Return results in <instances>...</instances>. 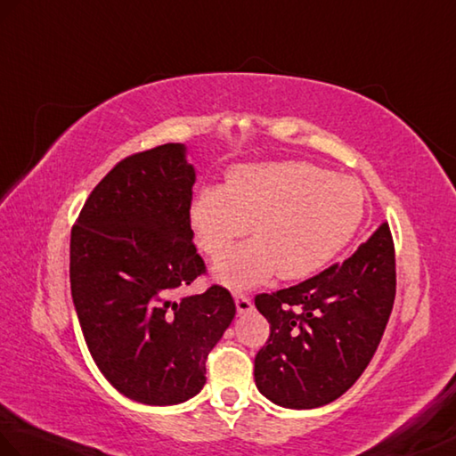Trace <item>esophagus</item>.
Returning a JSON list of instances; mask_svg holds the SVG:
<instances>
[{"mask_svg": "<svg viewBox=\"0 0 456 456\" xmlns=\"http://www.w3.org/2000/svg\"><path fill=\"white\" fill-rule=\"evenodd\" d=\"M235 305H237V313L239 314H247L252 311V301L247 297V295L237 293L235 295Z\"/></svg>", "mask_w": 456, "mask_h": 456, "instance_id": "1", "label": "esophagus"}]
</instances>
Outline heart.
Returning a JSON list of instances; mask_svg holds the SVG:
<instances>
[{"instance_id": "1", "label": "heart", "mask_w": 456, "mask_h": 456, "mask_svg": "<svg viewBox=\"0 0 456 456\" xmlns=\"http://www.w3.org/2000/svg\"><path fill=\"white\" fill-rule=\"evenodd\" d=\"M363 214L365 192L355 178L285 161L242 165L227 175L225 186H202L188 221L209 258L221 256L250 225L254 239L214 266L219 283L247 289L276 272L281 280L319 272L352 240Z\"/></svg>"}]
</instances>
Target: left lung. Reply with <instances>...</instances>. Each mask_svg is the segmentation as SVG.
<instances>
[{"label": "left lung", "instance_id": "8db88e82", "mask_svg": "<svg viewBox=\"0 0 456 456\" xmlns=\"http://www.w3.org/2000/svg\"><path fill=\"white\" fill-rule=\"evenodd\" d=\"M396 295L395 242L387 224L319 276L254 297L270 338L254 380L273 404L311 410L362 377L383 338Z\"/></svg>", "mask_w": 456, "mask_h": 456}]
</instances>
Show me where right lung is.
Segmentation results:
<instances>
[{"label":"right lung","mask_w":456,"mask_h":456,"mask_svg":"<svg viewBox=\"0 0 456 456\" xmlns=\"http://www.w3.org/2000/svg\"><path fill=\"white\" fill-rule=\"evenodd\" d=\"M194 183L183 143L130 155L94 186L71 229V297L85 342L120 395L150 406L202 390L208 354L237 313L221 285L175 301L206 272L188 221Z\"/></svg>","instance_id":"right-lung-1"}]
</instances>
